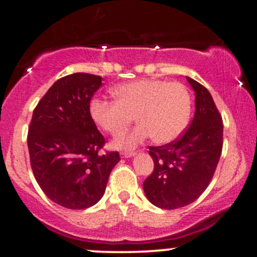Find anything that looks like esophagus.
<instances>
[{"instance_id": "obj_1", "label": "esophagus", "mask_w": 257, "mask_h": 257, "mask_svg": "<svg viewBox=\"0 0 257 257\" xmlns=\"http://www.w3.org/2000/svg\"><path fill=\"white\" fill-rule=\"evenodd\" d=\"M135 152H120V157L122 158H131L134 157Z\"/></svg>"}]
</instances>
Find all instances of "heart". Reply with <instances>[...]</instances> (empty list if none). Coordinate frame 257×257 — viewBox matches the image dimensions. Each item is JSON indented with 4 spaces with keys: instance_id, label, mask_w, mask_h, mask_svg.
<instances>
[{
    "instance_id": "heart-1",
    "label": "heart",
    "mask_w": 257,
    "mask_h": 257,
    "mask_svg": "<svg viewBox=\"0 0 257 257\" xmlns=\"http://www.w3.org/2000/svg\"><path fill=\"white\" fill-rule=\"evenodd\" d=\"M116 101L93 98L90 116L106 133L119 135L133 119L138 124L112 141L116 150H133L153 137L158 144L172 143L187 125L191 114L190 91L179 82L137 79L112 89Z\"/></svg>"
}]
</instances>
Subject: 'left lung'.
<instances>
[{"label":"left lung","instance_id":"obj_1","mask_svg":"<svg viewBox=\"0 0 257 257\" xmlns=\"http://www.w3.org/2000/svg\"><path fill=\"white\" fill-rule=\"evenodd\" d=\"M196 112L181 138L164 146H150L155 169L144 182L147 199L158 208H182L205 191L222 151L223 124L213 96L194 79Z\"/></svg>","mask_w":257,"mask_h":257}]
</instances>
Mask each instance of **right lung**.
<instances>
[{
  "label": "right lung",
  "instance_id": "right-lung-1",
  "mask_svg": "<svg viewBox=\"0 0 257 257\" xmlns=\"http://www.w3.org/2000/svg\"><path fill=\"white\" fill-rule=\"evenodd\" d=\"M102 78L72 73L58 79L38 102L28 147L35 179L49 199L67 209H85L104 196L118 152L100 155L105 139L90 116L91 96Z\"/></svg>",
  "mask_w": 257,
  "mask_h": 257
}]
</instances>
